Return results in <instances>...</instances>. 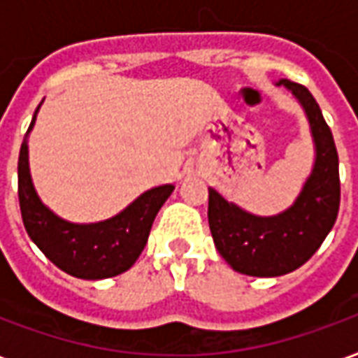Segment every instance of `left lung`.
<instances>
[{"instance_id": "1", "label": "left lung", "mask_w": 358, "mask_h": 358, "mask_svg": "<svg viewBox=\"0 0 358 358\" xmlns=\"http://www.w3.org/2000/svg\"><path fill=\"white\" fill-rule=\"evenodd\" d=\"M303 105L315 141V166L292 207L255 217L209 189V228L218 253L236 272L257 278L293 272L315 255L338 218L339 159L330 126L305 86L280 80Z\"/></svg>"}]
</instances>
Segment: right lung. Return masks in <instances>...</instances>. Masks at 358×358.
<instances>
[{"mask_svg": "<svg viewBox=\"0 0 358 358\" xmlns=\"http://www.w3.org/2000/svg\"><path fill=\"white\" fill-rule=\"evenodd\" d=\"M40 107L28 126L32 130ZM28 132L19 153V203L22 222L30 240L59 268L82 280H103L130 268L148 243L157 213L169 199L174 186L153 187L141 194L117 217L74 224L59 218L36 194L28 169Z\"/></svg>", "mask_w": 358, "mask_h": 358, "instance_id": "add662e5", "label": "right lung"}]
</instances>
